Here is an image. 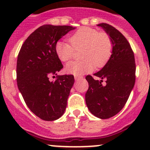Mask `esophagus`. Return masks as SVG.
<instances>
[{
  "label": "esophagus",
  "instance_id": "esophagus-1",
  "mask_svg": "<svg viewBox=\"0 0 150 150\" xmlns=\"http://www.w3.org/2000/svg\"><path fill=\"white\" fill-rule=\"evenodd\" d=\"M82 78H83V77L82 76H75V80H79L80 79H82Z\"/></svg>",
  "mask_w": 150,
  "mask_h": 150
}]
</instances>
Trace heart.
<instances>
[{
	"label": "heart",
	"instance_id": "1",
	"mask_svg": "<svg viewBox=\"0 0 150 150\" xmlns=\"http://www.w3.org/2000/svg\"><path fill=\"white\" fill-rule=\"evenodd\" d=\"M70 43L58 41L54 46L57 57L66 62L80 51L83 59L67 63L64 70L67 73L81 75L92 72L96 67H102L109 61L113 53V43L109 34L91 27H81L69 38Z\"/></svg>",
	"mask_w": 150,
	"mask_h": 150
}]
</instances>
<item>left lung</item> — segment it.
Wrapping results in <instances>:
<instances>
[{"label":"left lung","instance_id":"8db88e82","mask_svg":"<svg viewBox=\"0 0 150 150\" xmlns=\"http://www.w3.org/2000/svg\"><path fill=\"white\" fill-rule=\"evenodd\" d=\"M98 26L109 34L113 50L109 61L94 74L101 80H94L91 75L86 76L89 86L86 102L92 114L105 119L117 114L127 103L135 83L136 64L130 44L119 30L105 23ZM103 79L105 84H103Z\"/></svg>","mask_w":150,"mask_h":150}]
</instances>
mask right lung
Here are the masks:
<instances>
[{
    "instance_id": "add662e5",
    "label": "right lung",
    "mask_w": 150,
    "mask_h": 150,
    "mask_svg": "<svg viewBox=\"0 0 150 150\" xmlns=\"http://www.w3.org/2000/svg\"><path fill=\"white\" fill-rule=\"evenodd\" d=\"M70 26L45 24L31 33L22 45L16 64V81L28 108L45 121L62 116L74 84L72 75H57L63 67L54 51L55 44Z\"/></svg>"
}]
</instances>
